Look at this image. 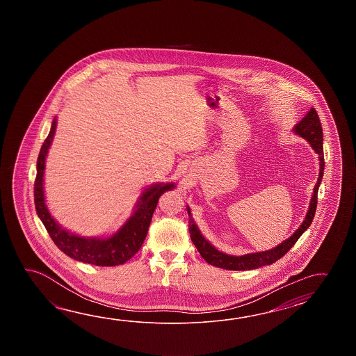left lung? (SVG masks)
Wrapping results in <instances>:
<instances>
[{
  "instance_id": "left-lung-1",
  "label": "left lung",
  "mask_w": 356,
  "mask_h": 356,
  "mask_svg": "<svg viewBox=\"0 0 356 356\" xmlns=\"http://www.w3.org/2000/svg\"><path fill=\"white\" fill-rule=\"evenodd\" d=\"M294 132L296 135L305 138L313 150L317 152L319 156V177H318L317 184L313 191V196L310 200L309 210L307 212L305 220L302 221V225L298 227L294 234L291 235L289 239L279 244L273 250H265V252H256V253H250L244 256H230L227 253H222L216 250L211 243L206 241L204 235L198 230L195 221L192 220V213L187 206V211L189 216V234L193 244L196 245L197 250L202 256L207 264L212 266H216L219 268H225V270H233V271H245V270H254L258 267H262L266 265H273L277 259L284 257L289 250L293 248L296 241L300 238V235L309 227L312 221L314 219V213L317 209V196L319 184L323 178V170H325V156H323V132H322V124L319 121L317 111L312 108L302 121L299 122L294 127Z\"/></svg>"
}]
</instances>
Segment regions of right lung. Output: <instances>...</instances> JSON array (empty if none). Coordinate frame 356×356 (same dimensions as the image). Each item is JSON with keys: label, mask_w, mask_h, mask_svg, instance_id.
I'll use <instances>...</instances> for the list:
<instances>
[{"label": "right lung", "mask_w": 356, "mask_h": 356, "mask_svg": "<svg viewBox=\"0 0 356 356\" xmlns=\"http://www.w3.org/2000/svg\"><path fill=\"white\" fill-rule=\"evenodd\" d=\"M57 120L54 118L52 127L44 144L42 145L37 160V178L34 181V204L47 232L54 244L68 257L74 258L83 264L95 266H118L127 262L141 248L147 230L152 222V213L156 209L159 197L175 187V183H158L150 188L145 189L143 196L137 201L136 210L132 213L123 227L109 238H85L72 234L62 229L60 224L48 211L43 191V177L46 168L48 149L54 141Z\"/></svg>", "instance_id": "add662e5"}]
</instances>
